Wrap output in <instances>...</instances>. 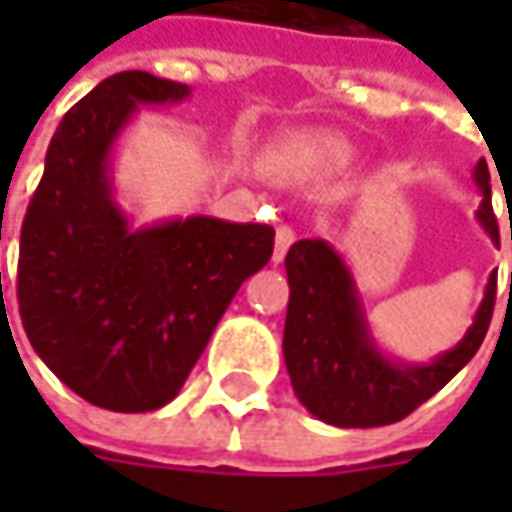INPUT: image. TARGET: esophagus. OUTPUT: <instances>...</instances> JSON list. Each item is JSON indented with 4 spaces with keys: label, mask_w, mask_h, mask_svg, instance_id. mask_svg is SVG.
<instances>
[{
    "label": "esophagus",
    "mask_w": 512,
    "mask_h": 512,
    "mask_svg": "<svg viewBox=\"0 0 512 512\" xmlns=\"http://www.w3.org/2000/svg\"><path fill=\"white\" fill-rule=\"evenodd\" d=\"M296 242V230L290 225L276 227V245H273V262L279 265L285 259V253L290 250V245Z\"/></svg>",
    "instance_id": "esophagus-1"
}]
</instances>
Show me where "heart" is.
I'll return each mask as SVG.
<instances>
[{"mask_svg":"<svg viewBox=\"0 0 512 512\" xmlns=\"http://www.w3.org/2000/svg\"><path fill=\"white\" fill-rule=\"evenodd\" d=\"M327 150H330V153H333V148H327Z\"/></svg>","mask_w":512,"mask_h":512,"instance_id":"heart-1","label":"heart"}]
</instances>
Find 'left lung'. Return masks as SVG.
<instances>
[{"instance_id":"8db88e82","label":"left lung","mask_w":512,"mask_h":512,"mask_svg":"<svg viewBox=\"0 0 512 512\" xmlns=\"http://www.w3.org/2000/svg\"><path fill=\"white\" fill-rule=\"evenodd\" d=\"M473 179L484 196L476 216L496 242L499 225L493 216L490 170L484 159L476 165ZM285 270L290 302L282 347L290 384L316 419L336 427H382L410 416L476 356L496 305L493 273L482 307L462 342L433 362L402 364L387 359L376 347L353 276L327 242H296L287 250Z\"/></svg>"}]
</instances>
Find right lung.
Segmentation results:
<instances>
[{
    "mask_svg": "<svg viewBox=\"0 0 512 512\" xmlns=\"http://www.w3.org/2000/svg\"><path fill=\"white\" fill-rule=\"evenodd\" d=\"M187 93L145 70L99 82L59 122L22 222L16 299L30 344L76 396L116 413L165 407L273 256L270 225L190 216L133 230L113 202L116 136L139 105Z\"/></svg>",
    "mask_w": 512,
    "mask_h": 512,
    "instance_id": "obj_1",
    "label": "right lung"
}]
</instances>
